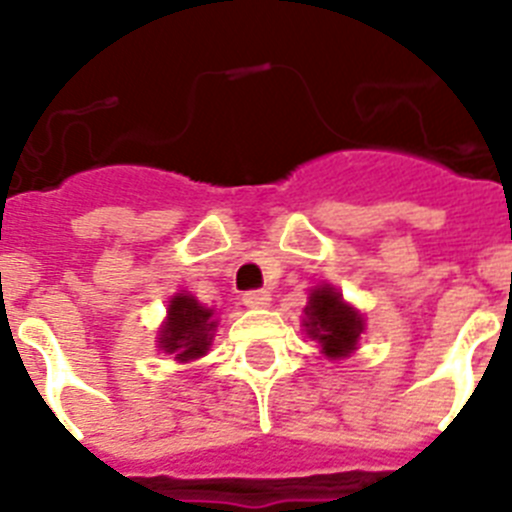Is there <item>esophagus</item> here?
<instances>
[{"label":"esophagus","instance_id":"esophagus-1","mask_svg":"<svg viewBox=\"0 0 512 512\" xmlns=\"http://www.w3.org/2000/svg\"><path fill=\"white\" fill-rule=\"evenodd\" d=\"M269 302H271V295L266 292V289H251V292L243 295V305L251 307V310H261V307H266Z\"/></svg>","mask_w":512,"mask_h":512}]
</instances>
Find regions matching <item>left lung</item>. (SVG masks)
Listing matches in <instances>:
<instances>
[{
    "instance_id": "1",
    "label": "left lung",
    "mask_w": 512,
    "mask_h": 512,
    "mask_svg": "<svg viewBox=\"0 0 512 512\" xmlns=\"http://www.w3.org/2000/svg\"><path fill=\"white\" fill-rule=\"evenodd\" d=\"M302 325H305L307 336L320 343L328 359H343V356L354 354L359 336L364 333L361 312L343 302L338 289H333L330 284L312 289Z\"/></svg>"
}]
</instances>
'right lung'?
Wrapping results in <instances>:
<instances>
[{
  "instance_id": "right-lung-1",
  "label": "right lung",
  "mask_w": 512,
  "mask_h": 512,
  "mask_svg": "<svg viewBox=\"0 0 512 512\" xmlns=\"http://www.w3.org/2000/svg\"><path fill=\"white\" fill-rule=\"evenodd\" d=\"M212 315L215 312L200 305L189 292L174 295L169 302L166 323L158 330V348L164 354H174V359L182 364L205 356L217 328V320H212Z\"/></svg>"
}]
</instances>
